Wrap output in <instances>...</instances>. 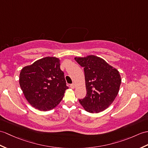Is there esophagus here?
<instances>
[{
    "label": "esophagus",
    "mask_w": 148,
    "mask_h": 148,
    "mask_svg": "<svg viewBox=\"0 0 148 148\" xmlns=\"http://www.w3.org/2000/svg\"><path fill=\"white\" fill-rule=\"evenodd\" d=\"M70 86H71V88L72 89H74V88H75V83H73V84L70 85Z\"/></svg>",
    "instance_id": "obj_1"
}]
</instances>
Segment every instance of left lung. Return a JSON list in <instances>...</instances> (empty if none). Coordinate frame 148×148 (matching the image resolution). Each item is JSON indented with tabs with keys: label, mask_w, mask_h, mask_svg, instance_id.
Here are the masks:
<instances>
[{
	"label": "left lung",
	"mask_w": 148,
	"mask_h": 148,
	"mask_svg": "<svg viewBox=\"0 0 148 148\" xmlns=\"http://www.w3.org/2000/svg\"><path fill=\"white\" fill-rule=\"evenodd\" d=\"M74 59L84 71L87 94L79 99L80 104L90 113L105 110L118 95L122 81L119 72L103 58L92 55Z\"/></svg>",
	"instance_id": "1"
}]
</instances>
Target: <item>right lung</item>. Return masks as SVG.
Masks as SVG:
<instances>
[{
	"mask_svg": "<svg viewBox=\"0 0 148 148\" xmlns=\"http://www.w3.org/2000/svg\"><path fill=\"white\" fill-rule=\"evenodd\" d=\"M59 58L46 57L24 67L20 72L19 85L29 103L40 111H49L59 104L66 86Z\"/></svg>",
	"mask_w": 148,
	"mask_h": 148,
	"instance_id": "right-lung-1",
	"label": "right lung"
}]
</instances>
